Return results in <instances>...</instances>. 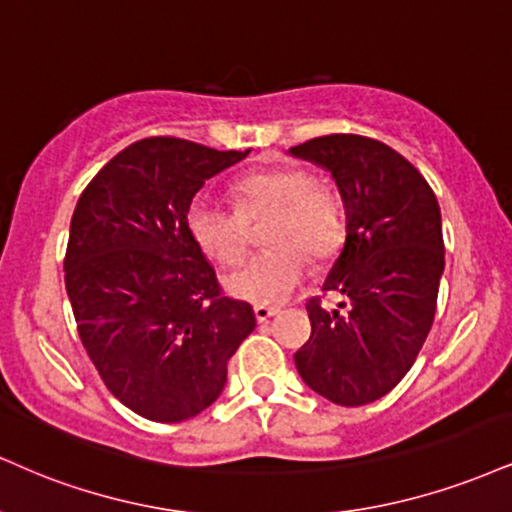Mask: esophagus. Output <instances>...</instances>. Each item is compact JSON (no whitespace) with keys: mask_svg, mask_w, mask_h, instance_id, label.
<instances>
[{"mask_svg":"<svg viewBox=\"0 0 512 512\" xmlns=\"http://www.w3.org/2000/svg\"><path fill=\"white\" fill-rule=\"evenodd\" d=\"M276 315H279V310H276V307H267V305H257L255 307L257 322H269V319L276 317Z\"/></svg>","mask_w":512,"mask_h":512,"instance_id":"obj_1","label":"esophagus"}]
</instances>
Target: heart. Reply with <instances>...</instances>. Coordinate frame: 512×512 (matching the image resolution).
<instances>
[{"label":"heart","mask_w":512,"mask_h":512,"mask_svg":"<svg viewBox=\"0 0 512 512\" xmlns=\"http://www.w3.org/2000/svg\"><path fill=\"white\" fill-rule=\"evenodd\" d=\"M236 207L197 197L188 209V229L197 248L219 264H236L250 240L248 221L272 217V250L240 262L224 276L226 291L260 305H279L305 274V255L331 257L343 243L346 219L334 190L319 186L303 166H272L243 176L233 186Z\"/></svg>","instance_id":"b5f03b06"}]
</instances>
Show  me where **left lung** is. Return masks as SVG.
<instances>
[{
    "label": "left lung",
    "instance_id": "8db88e82",
    "mask_svg": "<svg viewBox=\"0 0 512 512\" xmlns=\"http://www.w3.org/2000/svg\"><path fill=\"white\" fill-rule=\"evenodd\" d=\"M288 152L324 166L346 207V243L322 286L341 303H307L312 334L295 367L331 403H374L408 374L432 329L443 274L439 202L408 159L365 135H322Z\"/></svg>",
    "mask_w": 512,
    "mask_h": 512
}]
</instances>
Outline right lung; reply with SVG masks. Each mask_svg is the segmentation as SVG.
<instances>
[{
	"instance_id": "obj_1",
	"label": "right lung",
	"mask_w": 512,
	"mask_h": 512,
	"mask_svg": "<svg viewBox=\"0 0 512 512\" xmlns=\"http://www.w3.org/2000/svg\"><path fill=\"white\" fill-rule=\"evenodd\" d=\"M248 152L138 140L97 171L71 217L64 281L80 341L104 386L145 420L209 408L255 329L188 229L197 190Z\"/></svg>"
}]
</instances>
